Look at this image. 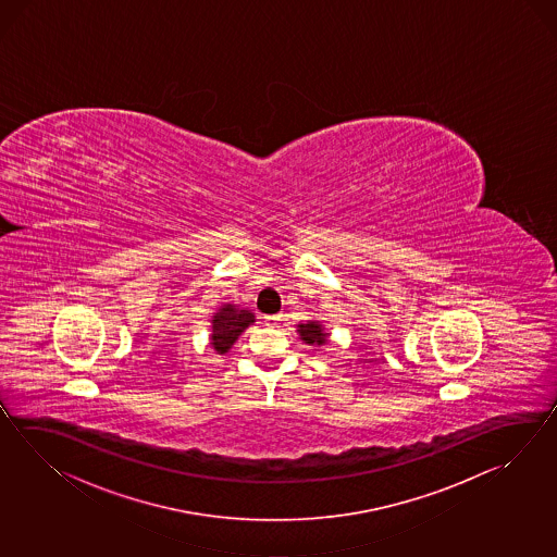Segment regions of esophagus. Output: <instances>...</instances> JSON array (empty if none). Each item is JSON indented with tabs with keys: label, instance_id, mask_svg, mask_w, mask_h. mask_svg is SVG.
<instances>
[{
	"label": "esophagus",
	"instance_id": "34e87169",
	"mask_svg": "<svg viewBox=\"0 0 557 557\" xmlns=\"http://www.w3.org/2000/svg\"><path fill=\"white\" fill-rule=\"evenodd\" d=\"M282 320H284L282 313H277V315H265V323H268V325H280Z\"/></svg>",
	"mask_w": 557,
	"mask_h": 557
}]
</instances>
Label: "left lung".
I'll return each mask as SVG.
<instances>
[{
	"label": "left lung",
	"mask_w": 557,
	"mask_h": 557,
	"mask_svg": "<svg viewBox=\"0 0 557 557\" xmlns=\"http://www.w3.org/2000/svg\"><path fill=\"white\" fill-rule=\"evenodd\" d=\"M296 327L299 339L304 344H308V346L323 347L325 344H330V334H327V330L323 327V323L320 320L299 322Z\"/></svg>",
	"instance_id": "left-lung-1"
}]
</instances>
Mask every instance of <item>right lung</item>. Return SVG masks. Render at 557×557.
<instances>
[{
  "label": "right lung",
  "mask_w": 557,
  "mask_h": 557,
  "mask_svg": "<svg viewBox=\"0 0 557 557\" xmlns=\"http://www.w3.org/2000/svg\"><path fill=\"white\" fill-rule=\"evenodd\" d=\"M210 346L220 356L227 354L237 337L256 323V315L251 309L239 308L235 304H223L211 315Z\"/></svg>",
  "instance_id": "obj_1"
}]
</instances>
